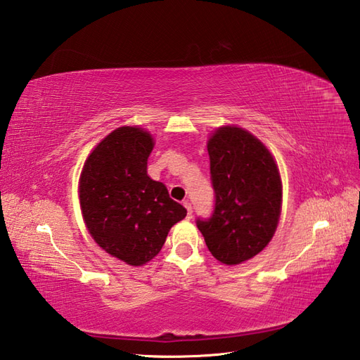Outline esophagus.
<instances>
[{
	"label": "esophagus",
	"instance_id": "34e87169",
	"mask_svg": "<svg viewBox=\"0 0 360 360\" xmlns=\"http://www.w3.org/2000/svg\"><path fill=\"white\" fill-rule=\"evenodd\" d=\"M183 206H185L186 211H188V219L193 217V206H191V203L186 200V202H183Z\"/></svg>",
	"mask_w": 360,
	"mask_h": 360
}]
</instances>
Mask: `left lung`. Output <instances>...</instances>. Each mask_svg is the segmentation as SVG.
Instances as JSON below:
<instances>
[{"label":"left lung","mask_w":360,"mask_h":360,"mask_svg":"<svg viewBox=\"0 0 360 360\" xmlns=\"http://www.w3.org/2000/svg\"><path fill=\"white\" fill-rule=\"evenodd\" d=\"M207 154L215 203L210 219H197V228L215 259L238 265L257 255L276 233L281 174L265 145L237 126L219 127Z\"/></svg>","instance_id":"8db88e82"}]
</instances>
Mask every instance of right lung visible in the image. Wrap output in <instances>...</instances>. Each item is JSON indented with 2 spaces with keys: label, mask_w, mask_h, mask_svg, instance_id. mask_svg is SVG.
I'll return each instance as SVG.
<instances>
[{
  "label": "right lung",
  "mask_w": 360,
  "mask_h": 360,
  "mask_svg": "<svg viewBox=\"0 0 360 360\" xmlns=\"http://www.w3.org/2000/svg\"><path fill=\"white\" fill-rule=\"evenodd\" d=\"M153 148V135L141 127H117L95 146L79 177L87 231L108 254L132 266L154 259L169 229L186 217L163 183L148 175Z\"/></svg>",
  "instance_id": "add662e5"
}]
</instances>
